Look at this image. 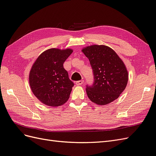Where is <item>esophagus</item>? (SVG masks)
<instances>
[{
    "label": "esophagus",
    "mask_w": 156,
    "mask_h": 156,
    "mask_svg": "<svg viewBox=\"0 0 156 156\" xmlns=\"http://www.w3.org/2000/svg\"><path fill=\"white\" fill-rule=\"evenodd\" d=\"M83 83V80H79V81H77L76 82V84L78 86L82 85Z\"/></svg>",
    "instance_id": "34e87169"
}]
</instances>
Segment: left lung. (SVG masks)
Instances as JSON below:
<instances>
[{"label": "left lung", "mask_w": 156, "mask_h": 156, "mask_svg": "<svg viewBox=\"0 0 156 156\" xmlns=\"http://www.w3.org/2000/svg\"><path fill=\"white\" fill-rule=\"evenodd\" d=\"M82 51L89 59L94 76L92 86H86L87 97L98 105L109 104L126 86L129 74L125 64L115 51L105 45H90Z\"/></svg>", "instance_id": "8db88e82"}]
</instances>
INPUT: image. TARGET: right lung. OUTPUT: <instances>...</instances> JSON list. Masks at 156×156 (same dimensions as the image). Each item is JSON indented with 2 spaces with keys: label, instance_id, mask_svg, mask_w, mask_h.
<instances>
[{
  "label": "right lung",
  "instance_id": "1",
  "mask_svg": "<svg viewBox=\"0 0 156 156\" xmlns=\"http://www.w3.org/2000/svg\"><path fill=\"white\" fill-rule=\"evenodd\" d=\"M73 51L52 48L44 51L34 63L29 75L30 85L35 96L43 104L57 107L69 99L74 84L63 63Z\"/></svg>",
  "mask_w": 156,
  "mask_h": 156
}]
</instances>
